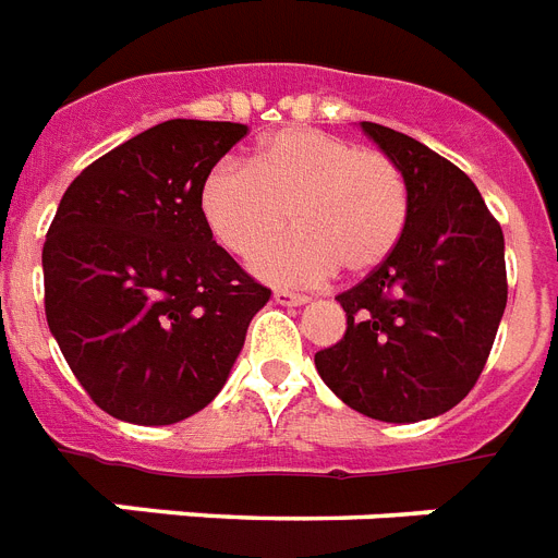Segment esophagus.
Segmentation results:
<instances>
[{
	"mask_svg": "<svg viewBox=\"0 0 558 558\" xmlns=\"http://www.w3.org/2000/svg\"><path fill=\"white\" fill-rule=\"evenodd\" d=\"M276 305H305V293H291V291H274Z\"/></svg>",
	"mask_w": 558,
	"mask_h": 558,
	"instance_id": "obj_1",
	"label": "esophagus"
}]
</instances>
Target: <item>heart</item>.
Segmentation results:
<instances>
[{"instance_id": "1", "label": "heart", "mask_w": 558, "mask_h": 558, "mask_svg": "<svg viewBox=\"0 0 558 558\" xmlns=\"http://www.w3.org/2000/svg\"><path fill=\"white\" fill-rule=\"evenodd\" d=\"M207 230L227 253L251 258L283 226L298 227L253 262L274 284H316L337 265L368 274L398 247L409 216L403 169L325 129L267 135L251 163L218 160L198 190Z\"/></svg>"}]
</instances>
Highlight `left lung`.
<instances>
[{"label":"left lung","mask_w":558,"mask_h":558,"mask_svg":"<svg viewBox=\"0 0 558 558\" xmlns=\"http://www.w3.org/2000/svg\"><path fill=\"white\" fill-rule=\"evenodd\" d=\"M363 129L403 169L409 216L391 256L337 296L345 333L314 363L360 414L426 421L461 403L487 365L507 305L505 233L456 163L389 126Z\"/></svg>","instance_id":"obj_1"}]
</instances>
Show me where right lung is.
<instances>
[{
	"label": "right lung",
	"mask_w": 558,
	"mask_h": 558,
	"mask_svg": "<svg viewBox=\"0 0 558 558\" xmlns=\"http://www.w3.org/2000/svg\"><path fill=\"white\" fill-rule=\"evenodd\" d=\"M244 135V123L218 120L146 129L88 163L48 227V328L118 421L167 426L202 412L270 300L198 207L204 175Z\"/></svg>",
	"instance_id": "obj_1"
}]
</instances>
